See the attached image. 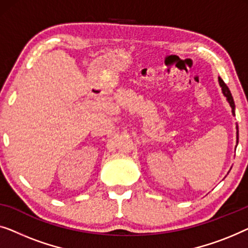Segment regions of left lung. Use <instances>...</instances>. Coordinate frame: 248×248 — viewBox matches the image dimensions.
Here are the masks:
<instances>
[{"label":"left lung","mask_w":248,"mask_h":248,"mask_svg":"<svg viewBox=\"0 0 248 248\" xmlns=\"http://www.w3.org/2000/svg\"><path fill=\"white\" fill-rule=\"evenodd\" d=\"M219 79V85L221 86V90H222V93H224V95L227 97V101H228V103L230 104V107H232V114L233 116H235V103H233V99H232V93H230V91H229V89H228V86L225 84V82L222 81V79L219 78H218ZM236 128H237V144H238V127H237L236 125Z\"/></svg>","instance_id":"left-lung-1"}]
</instances>
